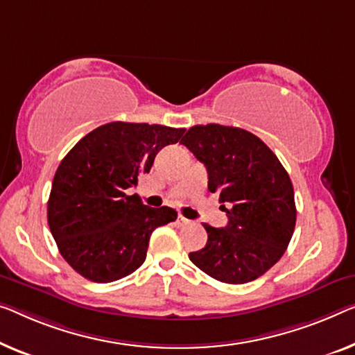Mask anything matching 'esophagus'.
I'll use <instances>...</instances> for the list:
<instances>
[{
  "mask_svg": "<svg viewBox=\"0 0 355 355\" xmlns=\"http://www.w3.org/2000/svg\"><path fill=\"white\" fill-rule=\"evenodd\" d=\"M188 223H189V220L184 218V216H182V215H180L178 218H177V225L178 226H184V225H188Z\"/></svg>",
  "mask_w": 355,
  "mask_h": 355,
  "instance_id": "obj_1",
  "label": "esophagus"
}]
</instances>
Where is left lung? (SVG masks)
I'll return each instance as SVG.
<instances>
[{"instance_id":"left-lung-1","label":"left lung","mask_w":355,"mask_h":355,"mask_svg":"<svg viewBox=\"0 0 355 355\" xmlns=\"http://www.w3.org/2000/svg\"><path fill=\"white\" fill-rule=\"evenodd\" d=\"M180 144L204 164L209 191L220 194L225 228L204 225L209 239L189 253L200 271L225 284L263 276L287 250L296 223L293 184L277 156L239 127L194 125Z\"/></svg>"}]
</instances>
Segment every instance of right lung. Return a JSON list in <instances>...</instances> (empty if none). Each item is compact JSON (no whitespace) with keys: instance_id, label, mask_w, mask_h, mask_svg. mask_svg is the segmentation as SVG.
<instances>
[{"instance_id":"right-lung-1","label":"right lung","mask_w":355,"mask_h":355,"mask_svg":"<svg viewBox=\"0 0 355 355\" xmlns=\"http://www.w3.org/2000/svg\"><path fill=\"white\" fill-rule=\"evenodd\" d=\"M184 129L159 124L108 123L83 137L57 168L47 223L60 255L78 274L107 284L144 264L150 236L177 220L171 207L151 209L125 189L150 172L164 146Z\"/></svg>"}]
</instances>
